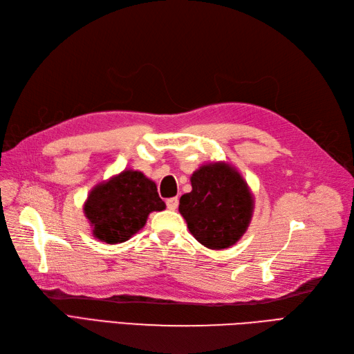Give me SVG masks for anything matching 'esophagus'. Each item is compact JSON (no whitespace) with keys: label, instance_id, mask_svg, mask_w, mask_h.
<instances>
[{"label":"esophagus","instance_id":"1","mask_svg":"<svg viewBox=\"0 0 354 354\" xmlns=\"http://www.w3.org/2000/svg\"><path fill=\"white\" fill-rule=\"evenodd\" d=\"M178 204H179V201H178L176 197H172V198H167L166 200V206H167L169 210H175L178 207Z\"/></svg>","mask_w":354,"mask_h":354}]
</instances>
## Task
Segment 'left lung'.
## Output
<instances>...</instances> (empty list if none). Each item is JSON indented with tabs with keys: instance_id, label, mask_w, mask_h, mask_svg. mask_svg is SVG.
I'll list each match as a JSON object with an SVG mask.
<instances>
[{
	"instance_id": "8db88e82",
	"label": "left lung",
	"mask_w": 354,
	"mask_h": 354,
	"mask_svg": "<svg viewBox=\"0 0 354 354\" xmlns=\"http://www.w3.org/2000/svg\"><path fill=\"white\" fill-rule=\"evenodd\" d=\"M192 191L179 200V213L197 241L212 250L234 245L252 221L253 196L226 163L204 165L191 176Z\"/></svg>"
}]
</instances>
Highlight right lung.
Segmentation results:
<instances>
[{
  "label": "right lung",
  "instance_id": "obj_1",
  "mask_svg": "<svg viewBox=\"0 0 354 354\" xmlns=\"http://www.w3.org/2000/svg\"><path fill=\"white\" fill-rule=\"evenodd\" d=\"M163 209L156 184L138 170H123L98 184L84 206L94 236L107 244L127 241L145 225L148 214Z\"/></svg>",
  "mask_w": 354,
  "mask_h": 354
}]
</instances>
